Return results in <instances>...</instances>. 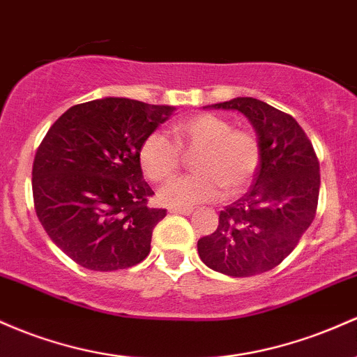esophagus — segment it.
<instances>
[{
    "label": "esophagus",
    "mask_w": 357,
    "mask_h": 357,
    "mask_svg": "<svg viewBox=\"0 0 357 357\" xmlns=\"http://www.w3.org/2000/svg\"><path fill=\"white\" fill-rule=\"evenodd\" d=\"M191 208H179V206H171L169 213H179V215H191Z\"/></svg>",
    "instance_id": "esophagus-1"
}]
</instances>
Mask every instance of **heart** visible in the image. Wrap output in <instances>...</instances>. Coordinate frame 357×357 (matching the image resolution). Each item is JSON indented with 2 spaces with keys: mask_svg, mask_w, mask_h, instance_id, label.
<instances>
[{
  "mask_svg": "<svg viewBox=\"0 0 357 357\" xmlns=\"http://www.w3.org/2000/svg\"><path fill=\"white\" fill-rule=\"evenodd\" d=\"M171 137L152 132L139 151L140 166L151 181L166 183L179 171L181 152H195L191 169L160 190L166 205L193 206L223 193L236 195L249 185L261 162L256 135L244 128H232L230 121L213 113H198L171 125Z\"/></svg>",
  "mask_w": 357,
  "mask_h": 357,
  "instance_id": "b5f03b06",
  "label": "heart"
}]
</instances>
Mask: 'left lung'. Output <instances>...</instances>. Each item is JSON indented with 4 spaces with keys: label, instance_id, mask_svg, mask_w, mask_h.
<instances>
[{
    "label": "left lung",
    "instance_id": "1",
    "mask_svg": "<svg viewBox=\"0 0 357 357\" xmlns=\"http://www.w3.org/2000/svg\"><path fill=\"white\" fill-rule=\"evenodd\" d=\"M211 107L248 116L259 139L261 162L248 193L220 211L213 234L199 238L198 254L213 271L256 276L287 259L312 225L319 159L298 121L264 101L234 98Z\"/></svg>",
    "mask_w": 357,
    "mask_h": 357
}]
</instances>
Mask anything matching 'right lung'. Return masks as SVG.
<instances>
[{
	"label": "right lung",
	"instance_id": "obj_1",
	"mask_svg": "<svg viewBox=\"0 0 357 357\" xmlns=\"http://www.w3.org/2000/svg\"><path fill=\"white\" fill-rule=\"evenodd\" d=\"M174 107L103 98L70 107L49 128L32 169L33 205L47 236L76 264L116 271L151 252L166 217L140 169L144 139Z\"/></svg>",
	"mask_w": 357,
	"mask_h": 357
}]
</instances>
